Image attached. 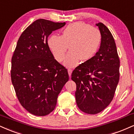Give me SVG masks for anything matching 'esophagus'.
Returning <instances> with one entry per match:
<instances>
[{"label":"esophagus","mask_w":134,"mask_h":134,"mask_svg":"<svg viewBox=\"0 0 134 134\" xmlns=\"http://www.w3.org/2000/svg\"><path fill=\"white\" fill-rule=\"evenodd\" d=\"M72 73V70H71V69H68V74H69V75L70 77H71Z\"/></svg>","instance_id":"esophagus-1"}]
</instances>
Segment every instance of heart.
<instances>
[{"instance_id": "heart-1", "label": "heart", "mask_w": 134, "mask_h": 134, "mask_svg": "<svg viewBox=\"0 0 134 134\" xmlns=\"http://www.w3.org/2000/svg\"><path fill=\"white\" fill-rule=\"evenodd\" d=\"M102 41L100 32L96 27L82 22L69 24L62 35H52L48 39V46L58 62L64 59L69 46L70 51L66 55L64 65L76 67L80 61L85 62L94 57Z\"/></svg>"}]
</instances>
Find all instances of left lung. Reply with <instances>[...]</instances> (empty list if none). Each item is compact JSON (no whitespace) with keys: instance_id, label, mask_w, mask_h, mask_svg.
Returning a JSON list of instances; mask_svg holds the SVG:
<instances>
[{"instance_id":"left-lung-1","label":"left lung","mask_w":134,"mask_h":134,"mask_svg":"<svg viewBox=\"0 0 134 134\" xmlns=\"http://www.w3.org/2000/svg\"><path fill=\"white\" fill-rule=\"evenodd\" d=\"M101 35L99 51L77 67L72 74L75 96L80 110L88 114L102 112L110 104L119 80L120 60L112 34L104 24H96Z\"/></svg>"}]
</instances>
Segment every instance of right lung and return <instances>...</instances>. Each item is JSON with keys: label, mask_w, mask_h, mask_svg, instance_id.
Masks as SVG:
<instances>
[{"label": "right lung", "mask_w": 134, "mask_h": 134, "mask_svg": "<svg viewBox=\"0 0 134 134\" xmlns=\"http://www.w3.org/2000/svg\"><path fill=\"white\" fill-rule=\"evenodd\" d=\"M65 22L34 21L22 32L12 58L11 79L19 102L30 114L45 116L52 112L67 70L54 59L47 38Z\"/></svg>", "instance_id": "right-lung-1"}]
</instances>
